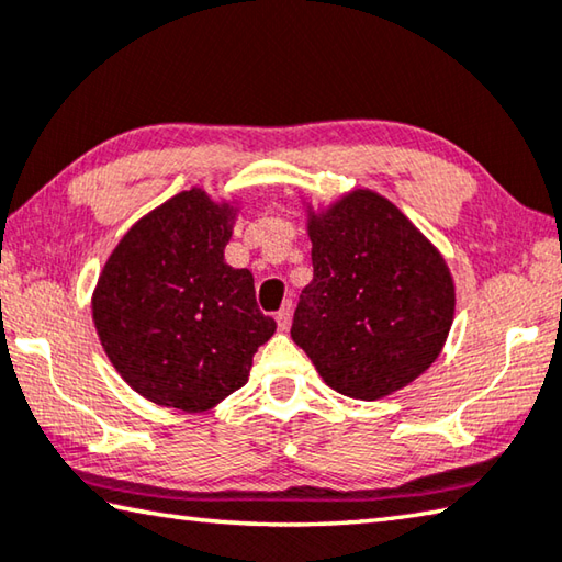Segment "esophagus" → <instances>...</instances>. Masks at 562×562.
I'll return each instance as SVG.
<instances>
[{"instance_id":"esophagus-1","label":"esophagus","mask_w":562,"mask_h":562,"mask_svg":"<svg viewBox=\"0 0 562 562\" xmlns=\"http://www.w3.org/2000/svg\"><path fill=\"white\" fill-rule=\"evenodd\" d=\"M274 319H278V326H280L282 331L290 329V324H292V302H284L282 307H280V312L274 314Z\"/></svg>"}]
</instances>
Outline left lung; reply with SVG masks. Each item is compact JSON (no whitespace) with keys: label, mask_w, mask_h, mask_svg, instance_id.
<instances>
[{"label":"left lung","mask_w":562,"mask_h":562,"mask_svg":"<svg viewBox=\"0 0 562 562\" xmlns=\"http://www.w3.org/2000/svg\"><path fill=\"white\" fill-rule=\"evenodd\" d=\"M314 278L292 339L324 383L379 401L440 356L454 316V282L437 248L369 189L310 213Z\"/></svg>","instance_id":"obj_1"}]
</instances>
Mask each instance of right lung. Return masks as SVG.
<instances>
[{
	"label": "right lung",
	"instance_id": "1",
	"mask_svg": "<svg viewBox=\"0 0 562 562\" xmlns=\"http://www.w3.org/2000/svg\"><path fill=\"white\" fill-rule=\"evenodd\" d=\"M236 218L206 191H181L127 231L93 294L100 344L147 401L209 411L246 385L274 334L250 270L223 260Z\"/></svg>",
	"mask_w": 562,
	"mask_h": 562
}]
</instances>
